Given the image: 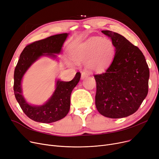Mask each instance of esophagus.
<instances>
[{
	"label": "esophagus",
	"instance_id": "34e87169",
	"mask_svg": "<svg viewBox=\"0 0 159 159\" xmlns=\"http://www.w3.org/2000/svg\"><path fill=\"white\" fill-rule=\"evenodd\" d=\"M88 77V74L86 72H85V71L82 72V74H81V79H84Z\"/></svg>",
	"mask_w": 159,
	"mask_h": 159
}]
</instances>
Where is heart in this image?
<instances>
[{
	"mask_svg": "<svg viewBox=\"0 0 159 159\" xmlns=\"http://www.w3.org/2000/svg\"><path fill=\"white\" fill-rule=\"evenodd\" d=\"M114 54L115 47L110 39L93 38L79 46L72 58L77 64L86 63L89 71L99 72L111 64Z\"/></svg>",
	"mask_w": 159,
	"mask_h": 159,
	"instance_id": "obj_1",
	"label": "heart"
}]
</instances>
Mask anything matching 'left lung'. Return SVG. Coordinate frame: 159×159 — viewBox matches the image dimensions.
<instances>
[{
  "label": "left lung",
  "mask_w": 159,
  "mask_h": 159,
  "mask_svg": "<svg viewBox=\"0 0 159 159\" xmlns=\"http://www.w3.org/2000/svg\"><path fill=\"white\" fill-rule=\"evenodd\" d=\"M115 47L112 62L105 73L95 75V106L107 118L118 119L134 114L148 93L149 70L143 53L125 37L101 31Z\"/></svg>",
  "instance_id": "8db88e82"
}]
</instances>
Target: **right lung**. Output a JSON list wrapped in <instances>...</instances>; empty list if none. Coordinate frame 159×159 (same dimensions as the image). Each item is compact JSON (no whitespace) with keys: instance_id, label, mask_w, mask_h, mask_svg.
I'll return each mask as SVG.
<instances>
[{"instance_id":"right-lung-1","label":"right lung","mask_w":159,"mask_h":159,"mask_svg":"<svg viewBox=\"0 0 159 159\" xmlns=\"http://www.w3.org/2000/svg\"><path fill=\"white\" fill-rule=\"evenodd\" d=\"M67 33L60 34L47 38L35 41L25 47L20 55L14 71V94L20 108L29 118L34 121L50 123L64 118L70 108V97L73 88L77 85L80 79L79 72L74 79L69 82L56 80L55 89L44 104L30 105L23 95L21 82L25 74L30 66L42 57L57 59L56 54L61 52L63 45L66 40Z\"/></svg>"}]
</instances>
